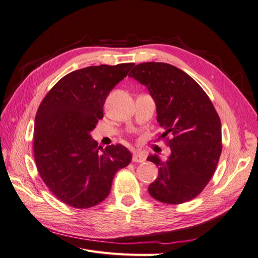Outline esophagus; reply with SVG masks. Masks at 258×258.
<instances>
[{"instance_id":"obj_1","label":"esophagus","mask_w":258,"mask_h":258,"mask_svg":"<svg viewBox=\"0 0 258 258\" xmlns=\"http://www.w3.org/2000/svg\"><path fill=\"white\" fill-rule=\"evenodd\" d=\"M132 161H134V162H143V161H145V156L143 154H140V153L134 154V156H132Z\"/></svg>"}]
</instances>
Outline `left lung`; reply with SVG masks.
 I'll use <instances>...</instances> for the list:
<instances>
[{"instance_id":"obj_1","label":"left lung","mask_w":258,"mask_h":258,"mask_svg":"<svg viewBox=\"0 0 258 258\" xmlns=\"http://www.w3.org/2000/svg\"><path fill=\"white\" fill-rule=\"evenodd\" d=\"M130 73L153 97L163 130L160 138L171 150L167 160L147 157L158 167L148 192L163 204H184L197 197L214 174L222 153L220 116L199 84L174 66L144 62Z\"/></svg>"}]
</instances>
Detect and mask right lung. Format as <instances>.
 <instances>
[{"label": "right lung", "mask_w": 258, "mask_h": 258, "mask_svg": "<svg viewBox=\"0 0 258 258\" xmlns=\"http://www.w3.org/2000/svg\"><path fill=\"white\" fill-rule=\"evenodd\" d=\"M134 66L76 70L62 77L38 106L33 136L36 168L49 190L70 207L88 209L102 202L117 171L132 159L121 144L98 147L90 132L103 117L108 93Z\"/></svg>", "instance_id": "add662e5"}]
</instances>
